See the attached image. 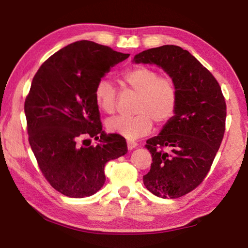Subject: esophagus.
<instances>
[{
  "label": "esophagus",
  "mask_w": 248,
  "mask_h": 248,
  "mask_svg": "<svg viewBox=\"0 0 248 248\" xmlns=\"http://www.w3.org/2000/svg\"><path fill=\"white\" fill-rule=\"evenodd\" d=\"M127 145H128L129 150H133L134 148H137L138 143H137V142L132 141V140H127Z\"/></svg>",
  "instance_id": "34e87169"
}]
</instances>
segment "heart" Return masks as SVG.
Wrapping results in <instances>:
<instances>
[{
	"mask_svg": "<svg viewBox=\"0 0 248 248\" xmlns=\"http://www.w3.org/2000/svg\"><path fill=\"white\" fill-rule=\"evenodd\" d=\"M121 81L138 94L132 117L117 116L106 121L109 132L134 139L148 134L157 124H165L177 110L179 93L173 78L159 75L156 70L145 65H134L121 73ZM96 106L104 114L116 110L117 90L106 78H99L94 89Z\"/></svg>",
	"mask_w": 248,
	"mask_h": 248,
	"instance_id": "b5f03b06",
	"label": "heart"
}]
</instances>
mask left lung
Segmentation results:
<instances>
[{"label":"left lung","instance_id":"1","mask_svg":"<svg viewBox=\"0 0 248 248\" xmlns=\"http://www.w3.org/2000/svg\"><path fill=\"white\" fill-rule=\"evenodd\" d=\"M134 62L161 66L177 85L175 116L157 137L146 141L152 164L143 183L155 196L179 198L196 189L211 169L225 131L224 96L211 72L178 46L144 50ZM165 147L171 152L165 153Z\"/></svg>","mask_w":248,"mask_h":248}]
</instances>
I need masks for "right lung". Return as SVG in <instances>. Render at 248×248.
Masks as SVG:
<instances>
[{
	"label": "right lung",
	"instance_id": "obj_1",
	"mask_svg": "<svg viewBox=\"0 0 248 248\" xmlns=\"http://www.w3.org/2000/svg\"><path fill=\"white\" fill-rule=\"evenodd\" d=\"M130 54L81 40L47 59L25 99L28 141L44 177L71 198L94 195L105 184V165L128 152L120 134H106L94 100L96 83ZM84 137L100 143L81 147Z\"/></svg>",
	"mask_w": 248,
	"mask_h": 248
}]
</instances>
